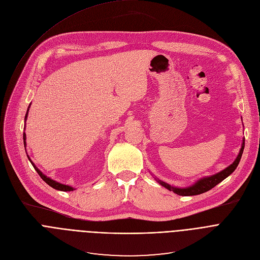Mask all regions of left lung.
<instances>
[{"instance_id":"1","label":"left lung","mask_w":260,"mask_h":260,"mask_svg":"<svg viewBox=\"0 0 260 260\" xmlns=\"http://www.w3.org/2000/svg\"><path fill=\"white\" fill-rule=\"evenodd\" d=\"M245 148V140L243 142V145H241L240 151L237 155V158L235 159V161L228 166L226 169L221 170L220 172L216 175H213L211 177L208 178H204L201 179L200 181H198L196 184H193L192 186L187 187V188H177V187H172L171 185L164 183L162 181H158L162 186H164L165 188H167L170 191H174L175 193L179 194V196H183V197H188V196H197V194H201L204 193L206 191H208V190L212 189L213 187H215L218 183H220L221 181H223L227 177H229L232 172L236 169V167L238 166V163L241 159V155H243V151Z\"/></svg>"}]
</instances>
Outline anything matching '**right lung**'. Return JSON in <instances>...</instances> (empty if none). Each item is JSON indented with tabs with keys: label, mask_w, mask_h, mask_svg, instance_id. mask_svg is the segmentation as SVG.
Returning <instances> with one entry per match:
<instances>
[{
	"label": "right lung",
	"mask_w": 260,
	"mask_h": 260,
	"mask_svg": "<svg viewBox=\"0 0 260 260\" xmlns=\"http://www.w3.org/2000/svg\"><path fill=\"white\" fill-rule=\"evenodd\" d=\"M27 115H28V112H27V114H26V116H25V120L27 119ZM24 145L26 146V135H25V133H24ZM28 159H29V157H28ZM30 160V159H29ZM31 162V161H30ZM31 164H32V166L34 167V169L37 170V172L38 174L40 175V177L43 179V181H45L49 186H51L52 188H54V189H56V190H60V191H73L74 190V188L73 187H71V186H68V185H63V184H60V183H58V182H56V181H53V180H51L50 178H48V177H46L45 175H43L42 174V171L34 165L32 162H31Z\"/></svg>",
	"instance_id": "1"
}]
</instances>
